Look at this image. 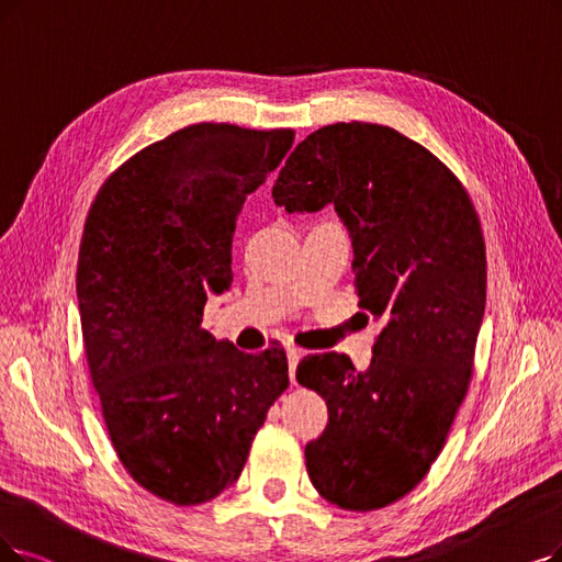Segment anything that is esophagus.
I'll list each match as a JSON object with an SVG mask.
<instances>
[{"mask_svg": "<svg viewBox=\"0 0 562 562\" xmlns=\"http://www.w3.org/2000/svg\"><path fill=\"white\" fill-rule=\"evenodd\" d=\"M285 355H288V369H290V383H297L295 380V369H297V364H300V359H302V355H304V350L302 348H297V346H288L285 348Z\"/></svg>", "mask_w": 562, "mask_h": 562, "instance_id": "esophagus-1", "label": "esophagus"}]
</instances>
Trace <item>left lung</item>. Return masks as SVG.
<instances>
[{"label":"left lung","mask_w":562,"mask_h":562,"mask_svg":"<svg viewBox=\"0 0 562 562\" xmlns=\"http://www.w3.org/2000/svg\"><path fill=\"white\" fill-rule=\"evenodd\" d=\"M272 195L288 212L334 205L352 239L359 308L383 323L364 373L336 352L297 367L329 413L304 450L308 477L341 509L387 507L429 473L473 375L486 302L477 212L438 156L364 122L313 131Z\"/></svg>","instance_id":"left-lung-1"}]
</instances>
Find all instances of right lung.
<instances>
[{
  "label": "right lung",
  "mask_w": 562,
  "mask_h": 562,
  "mask_svg": "<svg viewBox=\"0 0 562 562\" xmlns=\"http://www.w3.org/2000/svg\"><path fill=\"white\" fill-rule=\"evenodd\" d=\"M293 140V128H179L112 172L85 221L76 290L105 429L126 473L179 507L239 477L290 385L281 346L246 355L216 341L203 311L233 283L246 195Z\"/></svg>",
  "instance_id": "1"
}]
</instances>
